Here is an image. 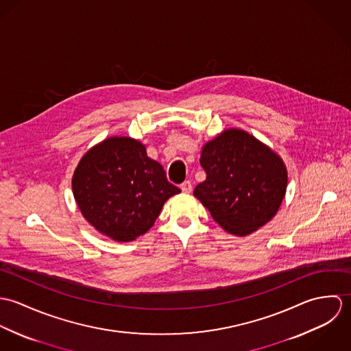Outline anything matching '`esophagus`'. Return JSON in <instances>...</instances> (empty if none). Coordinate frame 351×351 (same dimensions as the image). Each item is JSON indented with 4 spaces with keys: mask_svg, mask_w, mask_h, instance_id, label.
I'll return each instance as SVG.
<instances>
[{
    "mask_svg": "<svg viewBox=\"0 0 351 351\" xmlns=\"http://www.w3.org/2000/svg\"><path fill=\"white\" fill-rule=\"evenodd\" d=\"M181 191L184 193H191L192 192V182L191 181H185L181 184Z\"/></svg>",
    "mask_w": 351,
    "mask_h": 351,
    "instance_id": "obj_1",
    "label": "esophagus"
}]
</instances>
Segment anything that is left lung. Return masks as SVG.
<instances>
[{
	"label": "left lung",
	"mask_w": 351,
	"mask_h": 351,
	"mask_svg": "<svg viewBox=\"0 0 351 351\" xmlns=\"http://www.w3.org/2000/svg\"><path fill=\"white\" fill-rule=\"evenodd\" d=\"M206 180L195 196L226 231L245 237L266 224L287 192L281 158L241 130H227L201 151Z\"/></svg>",
	"instance_id": "8db88e82"
}]
</instances>
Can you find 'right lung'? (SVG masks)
<instances>
[{
  "mask_svg": "<svg viewBox=\"0 0 351 351\" xmlns=\"http://www.w3.org/2000/svg\"><path fill=\"white\" fill-rule=\"evenodd\" d=\"M162 165L131 138H109L88 151L73 177L84 217L104 235L130 242L149 231L165 201L180 193Z\"/></svg>",
  "mask_w": 351,
  "mask_h": 351,
  "instance_id": "right-lung-1",
  "label": "right lung"
}]
</instances>
